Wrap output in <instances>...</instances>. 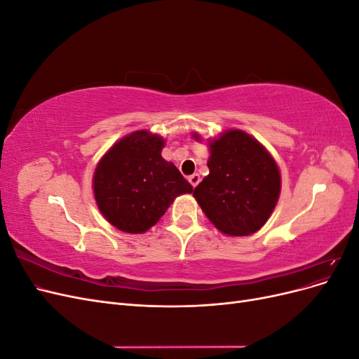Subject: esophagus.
<instances>
[{
	"label": "esophagus",
	"instance_id": "obj_1",
	"mask_svg": "<svg viewBox=\"0 0 359 359\" xmlns=\"http://www.w3.org/2000/svg\"><path fill=\"white\" fill-rule=\"evenodd\" d=\"M189 182L191 184L193 187H196L198 184L201 182V177L198 175V173H193V175H190V177H189Z\"/></svg>",
	"mask_w": 359,
	"mask_h": 359
}]
</instances>
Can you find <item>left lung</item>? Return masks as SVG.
Here are the masks:
<instances>
[{
	"label": "left lung",
	"instance_id": "obj_1",
	"mask_svg": "<svg viewBox=\"0 0 359 359\" xmlns=\"http://www.w3.org/2000/svg\"><path fill=\"white\" fill-rule=\"evenodd\" d=\"M210 175L193 196L220 232L252 235L265 224L280 194L274 158L256 139L229 130L210 145Z\"/></svg>",
	"mask_w": 359,
	"mask_h": 359
}]
</instances>
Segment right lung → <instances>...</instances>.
Segmentation results:
<instances>
[{
    "mask_svg": "<svg viewBox=\"0 0 359 359\" xmlns=\"http://www.w3.org/2000/svg\"><path fill=\"white\" fill-rule=\"evenodd\" d=\"M165 140L140 130L123 137L102 158L94 173V196L116 229L142 233L154 226L170 203L191 184L161 157Z\"/></svg>",
    "mask_w": 359,
    "mask_h": 359,
    "instance_id": "right-lung-1",
    "label": "right lung"
}]
</instances>
